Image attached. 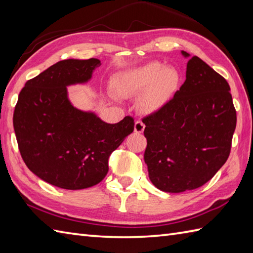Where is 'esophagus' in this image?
<instances>
[{"label":"esophagus","mask_w":253,"mask_h":253,"mask_svg":"<svg viewBox=\"0 0 253 253\" xmlns=\"http://www.w3.org/2000/svg\"><path fill=\"white\" fill-rule=\"evenodd\" d=\"M144 127H146V126H144V124L141 121H137L135 123V127H133V129H135V132L141 133L144 130Z\"/></svg>","instance_id":"1"}]
</instances>
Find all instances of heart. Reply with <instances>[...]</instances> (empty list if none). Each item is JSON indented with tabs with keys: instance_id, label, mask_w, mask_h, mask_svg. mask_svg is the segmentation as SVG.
Masks as SVG:
<instances>
[{
	"instance_id": "obj_1",
	"label": "heart",
	"mask_w": 253,
	"mask_h": 253,
	"mask_svg": "<svg viewBox=\"0 0 253 253\" xmlns=\"http://www.w3.org/2000/svg\"><path fill=\"white\" fill-rule=\"evenodd\" d=\"M179 84L176 69L160 62L128 69L116 77L114 87L120 96H139L142 111L154 113L168 103Z\"/></svg>"
}]
</instances>
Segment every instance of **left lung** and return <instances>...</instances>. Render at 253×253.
I'll return each instance as SVG.
<instances>
[{
	"label": "left lung",
	"mask_w": 253,
	"mask_h": 253,
	"mask_svg": "<svg viewBox=\"0 0 253 253\" xmlns=\"http://www.w3.org/2000/svg\"><path fill=\"white\" fill-rule=\"evenodd\" d=\"M229 90L226 79L192 56L174 98L142 118L148 142L144 162L158 189H197L226 162L237 122Z\"/></svg>",
	"instance_id": "1"
}]
</instances>
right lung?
I'll list each match as a JSON object with an SVG mask.
<instances>
[{
  "mask_svg": "<svg viewBox=\"0 0 253 253\" xmlns=\"http://www.w3.org/2000/svg\"><path fill=\"white\" fill-rule=\"evenodd\" d=\"M100 65L98 58L57 62L26 83L15 106L14 130L27 168L63 189L99 184L111 153L133 131L130 116L107 124L68 100V85L87 83Z\"/></svg>",
  "mask_w": 253,
  "mask_h": 253,
  "instance_id": "obj_1",
  "label": "right lung"
}]
</instances>
